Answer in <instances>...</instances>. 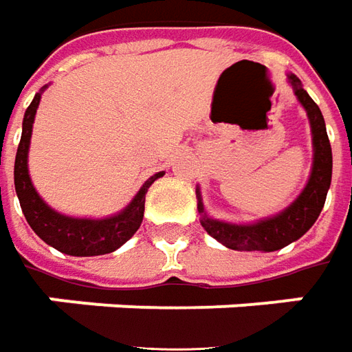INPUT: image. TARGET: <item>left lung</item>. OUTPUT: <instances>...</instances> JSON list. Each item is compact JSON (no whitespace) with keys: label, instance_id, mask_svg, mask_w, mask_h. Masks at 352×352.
Returning <instances> with one entry per match:
<instances>
[{"label":"left lung","instance_id":"8db88e82","mask_svg":"<svg viewBox=\"0 0 352 352\" xmlns=\"http://www.w3.org/2000/svg\"><path fill=\"white\" fill-rule=\"evenodd\" d=\"M287 81L291 82L296 100L302 104L310 122L312 131V170L308 182L304 186L300 195L273 217H265L254 223H228L221 219H213L205 211L204 199L199 188L195 190L197 195V211L201 214L199 223L207 230L209 236L230 250H242V252H275L280 248L289 246L291 242L304 236L316 219L324 209L327 190L331 186V168H333V157H331V145L325 131V122L322 110L310 98V94L304 91L300 79L294 73H287Z\"/></svg>","mask_w":352,"mask_h":352}]
</instances>
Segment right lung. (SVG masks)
<instances>
[{"instance_id":"1","label":"right lung","mask_w":352,"mask_h":352,"mask_svg":"<svg viewBox=\"0 0 352 352\" xmlns=\"http://www.w3.org/2000/svg\"><path fill=\"white\" fill-rule=\"evenodd\" d=\"M48 87V85H46ZM34 94L32 102L23 118V133L21 143L16 148L15 157V192L23 214L27 219L30 228L38 234L48 246L56 248L61 254L87 258V256H102L110 254L120 246H124L129 238L138 232L143 223V211H145V193L151 184L164 176V172H157L151 176L139 190L133 199L120 211V213L102 217V219H91V217H69L56 209H52L36 192L34 184L28 174V148L32 138V124L38 110L40 98L44 89Z\"/></svg>"}]
</instances>
